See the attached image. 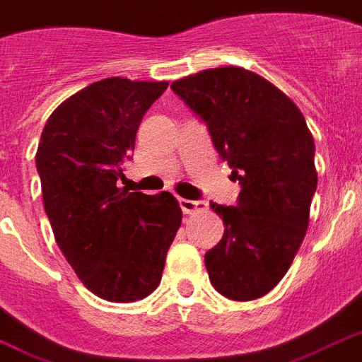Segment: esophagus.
Masks as SVG:
<instances>
[{
  "instance_id": "obj_1",
  "label": "esophagus",
  "mask_w": 362,
  "mask_h": 362,
  "mask_svg": "<svg viewBox=\"0 0 362 362\" xmlns=\"http://www.w3.org/2000/svg\"><path fill=\"white\" fill-rule=\"evenodd\" d=\"M180 209L184 214H193L199 210H206V203L204 201H189V199H180Z\"/></svg>"
}]
</instances>
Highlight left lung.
<instances>
[{
	"label": "left lung",
	"mask_w": 362,
	"mask_h": 362,
	"mask_svg": "<svg viewBox=\"0 0 362 362\" xmlns=\"http://www.w3.org/2000/svg\"><path fill=\"white\" fill-rule=\"evenodd\" d=\"M170 88L206 122L242 186L237 206L210 204L226 226L204 255L210 284L231 300L263 297L286 276L308 229L314 136L286 93L242 67L199 71Z\"/></svg>",
	"instance_id": "left-lung-1"
}]
</instances>
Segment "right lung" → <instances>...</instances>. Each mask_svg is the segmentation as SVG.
Returning <instances> with one entry per match:
<instances>
[{"label": "right lung", "mask_w": 362, "mask_h": 362, "mask_svg": "<svg viewBox=\"0 0 362 362\" xmlns=\"http://www.w3.org/2000/svg\"><path fill=\"white\" fill-rule=\"evenodd\" d=\"M169 82L110 76L54 110L35 163L54 238L84 286L110 303H135L159 286L182 223L169 192L116 186L135 150L142 116Z\"/></svg>", "instance_id": "add662e5"}]
</instances>
